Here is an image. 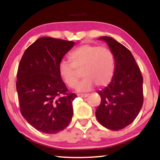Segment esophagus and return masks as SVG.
Returning <instances> with one entry per match:
<instances>
[{"label": "esophagus", "mask_w": 160, "mask_h": 160, "mask_svg": "<svg viewBox=\"0 0 160 160\" xmlns=\"http://www.w3.org/2000/svg\"><path fill=\"white\" fill-rule=\"evenodd\" d=\"M88 96V94H78V97H82V98H85Z\"/></svg>", "instance_id": "34e87169"}]
</instances>
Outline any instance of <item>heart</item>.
Segmentation results:
<instances>
[{
  "label": "heart",
  "instance_id": "b5f03b06",
  "mask_svg": "<svg viewBox=\"0 0 160 160\" xmlns=\"http://www.w3.org/2000/svg\"><path fill=\"white\" fill-rule=\"evenodd\" d=\"M71 63L61 61L58 71L62 80L70 88L76 85L79 76L76 70H82L84 78L77 86L79 91H88L96 85L102 88L109 85L115 72V58L108 48L97 45L83 44L69 55Z\"/></svg>",
  "mask_w": 160,
  "mask_h": 160
}]
</instances>
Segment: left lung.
I'll return each mask as SVG.
<instances>
[{
    "instance_id": "left-lung-1",
    "label": "left lung",
    "mask_w": 160,
    "mask_h": 160,
    "mask_svg": "<svg viewBox=\"0 0 160 160\" xmlns=\"http://www.w3.org/2000/svg\"><path fill=\"white\" fill-rule=\"evenodd\" d=\"M115 58V72L109 85L97 92L101 104L95 115L100 124L112 131L130 125L138 115L143 104L142 76L128 48L109 37H101Z\"/></svg>"
}]
</instances>
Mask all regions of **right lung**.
<instances>
[{
    "label": "right lung",
    "instance_id": "right-lung-1",
    "mask_svg": "<svg viewBox=\"0 0 160 160\" xmlns=\"http://www.w3.org/2000/svg\"><path fill=\"white\" fill-rule=\"evenodd\" d=\"M75 42L41 37L25 50L17 73L20 112L39 131L55 134L68 126L77 95L68 92L58 66Z\"/></svg>",
    "mask_w": 160,
    "mask_h": 160
}]
</instances>
